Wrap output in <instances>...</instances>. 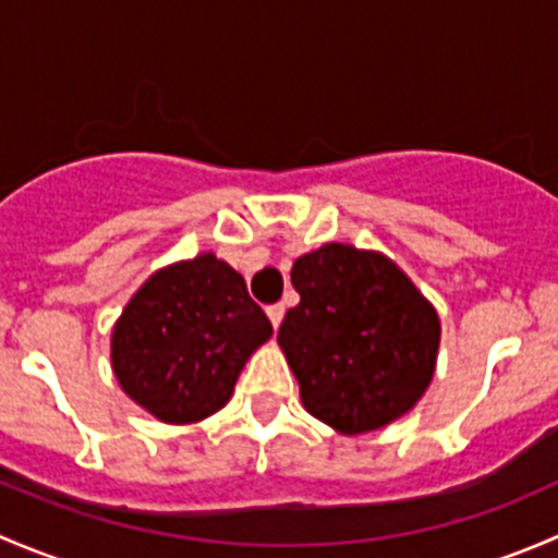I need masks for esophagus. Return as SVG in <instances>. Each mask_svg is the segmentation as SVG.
Wrapping results in <instances>:
<instances>
[{
  "instance_id": "obj_1",
  "label": "esophagus",
  "mask_w": 558,
  "mask_h": 558,
  "mask_svg": "<svg viewBox=\"0 0 558 558\" xmlns=\"http://www.w3.org/2000/svg\"><path fill=\"white\" fill-rule=\"evenodd\" d=\"M267 315H269V320H272L275 329H278L280 320H283V315H286V307L280 305V302H278V305H269V307H267Z\"/></svg>"
}]
</instances>
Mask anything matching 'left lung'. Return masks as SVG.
<instances>
[{"label": "left lung", "mask_w": 558, "mask_h": 558, "mask_svg": "<svg viewBox=\"0 0 558 558\" xmlns=\"http://www.w3.org/2000/svg\"><path fill=\"white\" fill-rule=\"evenodd\" d=\"M300 305L278 342L315 418L345 435L408 413L435 375L440 320L380 253L329 243L291 267Z\"/></svg>", "instance_id": "8db88e82"}]
</instances>
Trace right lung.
Instances as JSON below:
<instances>
[{
    "label": "right lung",
    "mask_w": 558,
    "mask_h": 558,
    "mask_svg": "<svg viewBox=\"0 0 558 558\" xmlns=\"http://www.w3.org/2000/svg\"><path fill=\"white\" fill-rule=\"evenodd\" d=\"M272 335L243 275L213 253L156 272L112 329L123 391L167 424L207 418L232 397L247 356Z\"/></svg>",
    "instance_id": "obj_1"
}]
</instances>
